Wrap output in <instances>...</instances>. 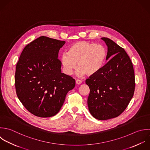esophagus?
Here are the masks:
<instances>
[{"label":"esophagus","instance_id":"esophagus-1","mask_svg":"<svg viewBox=\"0 0 150 150\" xmlns=\"http://www.w3.org/2000/svg\"><path fill=\"white\" fill-rule=\"evenodd\" d=\"M76 83L77 84L79 85V84H81V83H82V81H81V80H79V79H76Z\"/></svg>","mask_w":150,"mask_h":150}]
</instances>
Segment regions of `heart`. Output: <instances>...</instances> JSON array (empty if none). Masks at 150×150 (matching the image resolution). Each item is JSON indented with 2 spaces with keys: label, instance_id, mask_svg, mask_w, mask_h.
<instances>
[{
  "label": "heart",
  "instance_id": "heart-1",
  "mask_svg": "<svg viewBox=\"0 0 150 150\" xmlns=\"http://www.w3.org/2000/svg\"><path fill=\"white\" fill-rule=\"evenodd\" d=\"M107 50L102 44L82 41L71 45L68 52L61 57L65 72L71 74L76 68V62L81 75H93L104 67L107 58Z\"/></svg>",
  "mask_w": 150,
  "mask_h": 150
}]
</instances>
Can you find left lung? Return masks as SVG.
<instances>
[{
  "label": "left lung",
  "instance_id": "8db88e82",
  "mask_svg": "<svg viewBox=\"0 0 150 150\" xmlns=\"http://www.w3.org/2000/svg\"><path fill=\"white\" fill-rule=\"evenodd\" d=\"M102 39L108 46L106 60L113 57L86 83L90 89L88 105L91 114L105 120L125 111L134 95L136 83L133 65L124 48L108 38Z\"/></svg>",
  "mask_w": 150,
  "mask_h": 150
}]
</instances>
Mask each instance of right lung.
Here are the masks:
<instances>
[{
  "label": "right lung",
  "instance_id": "right-lung-1",
  "mask_svg": "<svg viewBox=\"0 0 150 150\" xmlns=\"http://www.w3.org/2000/svg\"><path fill=\"white\" fill-rule=\"evenodd\" d=\"M65 41L41 36L23 49L16 67L14 85L24 107L40 117L55 116L61 109L75 79L61 73L58 59Z\"/></svg>",
  "mask_w": 150,
  "mask_h": 150
}]
</instances>
